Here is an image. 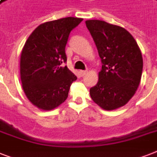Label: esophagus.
<instances>
[{
	"label": "esophagus",
	"mask_w": 157,
	"mask_h": 157,
	"mask_svg": "<svg viewBox=\"0 0 157 157\" xmlns=\"http://www.w3.org/2000/svg\"><path fill=\"white\" fill-rule=\"evenodd\" d=\"M87 73H88V71H80V74H81V76H86Z\"/></svg>",
	"instance_id": "1"
}]
</instances>
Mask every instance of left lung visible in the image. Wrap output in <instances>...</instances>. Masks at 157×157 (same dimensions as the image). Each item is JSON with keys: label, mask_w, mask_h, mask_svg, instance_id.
Wrapping results in <instances>:
<instances>
[{"label": "left lung", "mask_w": 157, "mask_h": 157, "mask_svg": "<svg viewBox=\"0 0 157 157\" xmlns=\"http://www.w3.org/2000/svg\"><path fill=\"white\" fill-rule=\"evenodd\" d=\"M102 62L97 85L90 90L91 98L103 109L124 106L139 87L143 57L138 44L124 28L101 20H86Z\"/></svg>", "instance_id": "obj_1"}]
</instances>
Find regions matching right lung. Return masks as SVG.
Wrapping results in <instances>:
<instances>
[{
  "instance_id": "1",
  "label": "right lung",
  "mask_w": 157,
  "mask_h": 157,
  "mask_svg": "<svg viewBox=\"0 0 157 157\" xmlns=\"http://www.w3.org/2000/svg\"><path fill=\"white\" fill-rule=\"evenodd\" d=\"M83 18L67 17L40 24L33 31L21 53L23 89L31 103L52 110L66 100L77 79L66 63L65 47L69 34Z\"/></svg>"
}]
</instances>
